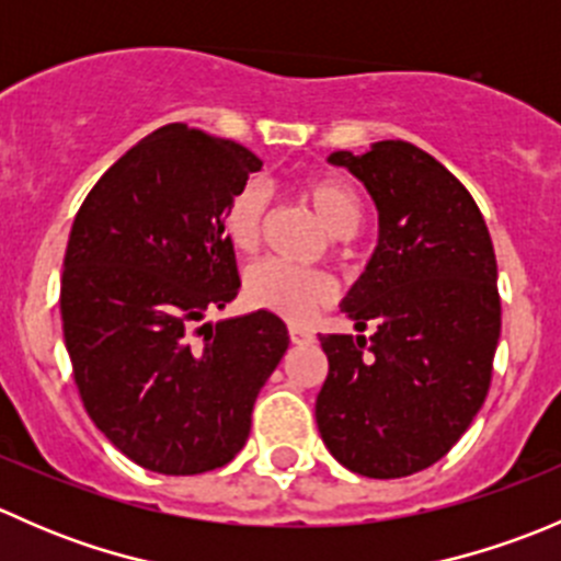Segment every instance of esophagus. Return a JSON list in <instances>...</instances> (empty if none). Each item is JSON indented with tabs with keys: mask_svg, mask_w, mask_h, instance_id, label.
I'll return each mask as SVG.
<instances>
[{
	"mask_svg": "<svg viewBox=\"0 0 561 561\" xmlns=\"http://www.w3.org/2000/svg\"><path fill=\"white\" fill-rule=\"evenodd\" d=\"M290 342L293 344H312L314 342V333L307 331V328H290Z\"/></svg>",
	"mask_w": 561,
	"mask_h": 561,
	"instance_id": "1",
	"label": "esophagus"
}]
</instances>
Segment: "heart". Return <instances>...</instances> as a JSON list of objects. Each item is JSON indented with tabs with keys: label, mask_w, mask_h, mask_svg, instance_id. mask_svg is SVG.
Here are the masks:
<instances>
[{
	"label": "heart",
	"mask_w": 561,
	"mask_h": 561,
	"mask_svg": "<svg viewBox=\"0 0 561 561\" xmlns=\"http://www.w3.org/2000/svg\"><path fill=\"white\" fill-rule=\"evenodd\" d=\"M304 201L312 206L325 230L336 239H353L364 228L366 208L360 192L339 175H307L301 181ZM268 195L257 181H247L230 195L222 211L225 239L239 252H254L263 241ZM333 298L331 282L314 271L287 268L276 260H260L244 274V301L249 309L271 312L282 320L304 322Z\"/></svg>",
	"instance_id": "b5f03b06"
}]
</instances>
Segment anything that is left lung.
Returning <instances> with one entry per match:
<instances>
[{
  "mask_svg": "<svg viewBox=\"0 0 561 561\" xmlns=\"http://www.w3.org/2000/svg\"><path fill=\"white\" fill-rule=\"evenodd\" d=\"M380 211V244L344 301L353 333H317L314 401L333 458L366 478L432 467L467 432L494 375L502 301L489 228L467 186L407 140L336 151Z\"/></svg>",
  "mask_w": 561,
  "mask_h": 561,
  "instance_id": "8db88e82",
  "label": "left lung"
}]
</instances>
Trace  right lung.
Here are the masks:
<instances>
[{"label":"right lung","mask_w":561,"mask_h":561,"mask_svg":"<svg viewBox=\"0 0 561 561\" xmlns=\"http://www.w3.org/2000/svg\"><path fill=\"white\" fill-rule=\"evenodd\" d=\"M260 168L233 140L168 124L100 175L72 222L59 296L72 377L94 426L151 472L239 454L290 342L271 312L195 328L239 296L222 211Z\"/></svg>","instance_id":"right-lung-1"}]
</instances>
